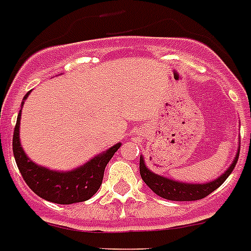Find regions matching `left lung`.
Returning <instances> with one entry per match:
<instances>
[{
    "label": "left lung",
    "instance_id": "1",
    "mask_svg": "<svg viewBox=\"0 0 251 251\" xmlns=\"http://www.w3.org/2000/svg\"><path fill=\"white\" fill-rule=\"evenodd\" d=\"M240 150L237 152L236 157L231 164L230 168L226 170L224 175L207 184H185L179 183V181L170 180L164 176L156 175L146 168L143 162V157L140 158V173L142 180L151 188L152 192H155L157 196L161 198L169 199V201H177V202H189V201H198V199L205 198L209 196L212 192H215L220 185L224 184V181L230 176L232 170L236 166V162L239 160Z\"/></svg>",
    "mask_w": 251,
    "mask_h": 251
}]
</instances>
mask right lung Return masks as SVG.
I'll use <instances>...</instances> for the list:
<instances>
[{
    "instance_id": "add662e5",
    "label": "right lung",
    "mask_w": 251,
    "mask_h": 251,
    "mask_svg": "<svg viewBox=\"0 0 251 251\" xmlns=\"http://www.w3.org/2000/svg\"><path fill=\"white\" fill-rule=\"evenodd\" d=\"M29 94L30 91L24 96V100L26 99ZM20 115L21 110L19 111L18 121L14 129L12 151H14L15 161L27 187L40 198L58 204L85 202L91 198L99 190L104 177L105 166L121 147V143L109 149L102 155H98L76 170L67 171V173L48 170L43 166H38L31 160H29L21 149L20 140H19Z\"/></svg>"
}]
</instances>
